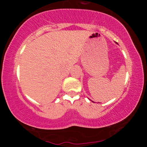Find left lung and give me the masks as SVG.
I'll list each match as a JSON object with an SVG mask.
<instances>
[{
	"instance_id": "8db88e82",
	"label": "left lung",
	"mask_w": 147,
	"mask_h": 147,
	"mask_svg": "<svg viewBox=\"0 0 147 147\" xmlns=\"http://www.w3.org/2000/svg\"><path fill=\"white\" fill-rule=\"evenodd\" d=\"M92 102H93V101H92Z\"/></svg>"
}]
</instances>
